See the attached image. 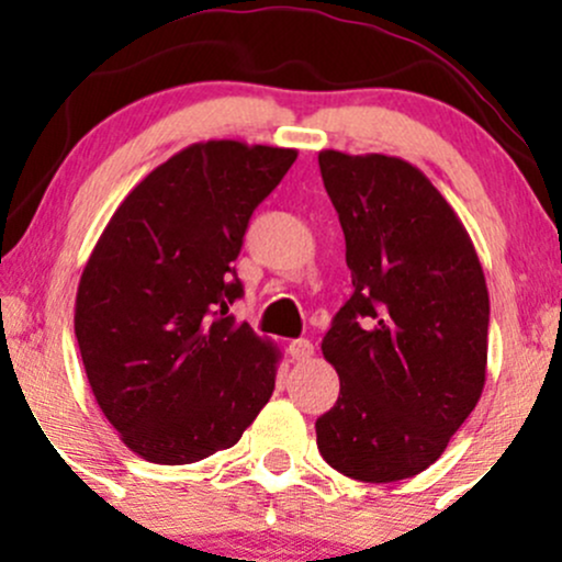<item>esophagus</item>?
<instances>
[{
    "label": "esophagus",
    "instance_id": "esophagus-1",
    "mask_svg": "<svg viewBox=\"0 0 562 562\" xmlns=\"http://www.w3.org/2000/svg\"><path fill=\"white\" fill-rule=\"evenodd\" d=\"M288 353L295 359V362H308V359L314 357V344L306 338H299L288 346Z\"/></svg>",
    "mask_w": 562,
    "mask_h": 562
}]
</instances>
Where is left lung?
<instances>
[{"mask_svg":"<svg viewBox=\"0 0 562 562\" xmlns=\"http://www.w3.org/2000/svg\"><path fill=\"white\" fill-rule=\"evenodd\" d=\"M319 171L353 285L322 338L340 396L317 420L319 454L353 481L412 479L481 398L486 277L460 216L417 166L322 150Z\"/></svg>","mask_w":562,"mask_h":562,"instance_id":"obj_1","label":"left lung"}]
</instances>
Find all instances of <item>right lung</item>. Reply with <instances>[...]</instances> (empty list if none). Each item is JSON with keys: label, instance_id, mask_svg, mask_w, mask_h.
Segmentation results:
<instances>
[{"label": "right lung", "instance_id": "1", "mask_svg": "<svg viewBox=\"0 0 562 562\" xmlns=\"http://www.w3.org/2000/svg\"><path fill=\"white\" fill-rule=\"evenodd\" d=\"M299 153L209 139L147 173L81 272L76 340L102 415L142 460L235 447L274 391L280 351L235 322L232 261Z\"/></svg>", "mask_w": 562, "mask_h": 562}]
</instances>
